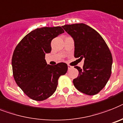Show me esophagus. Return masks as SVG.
Returning a JSON list of instances; mask_svg holds the SVG:
<instances>
[{
  "instance_id": "1",
  "label": "esophagus",
  "mask_w": 123,
  "mask_h": 123,
  "mask_svg": "<svg viewBox=\"0 0 123 123\" xmlns=\"http://www.w3.org/2000/svg\"><path fill=\"white\" fill-rule=\"evenodd\" d=\"M72 68V67H71L70 65H68V70H70V69Z\"/></svg>"
}]
</instances>
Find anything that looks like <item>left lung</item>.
Returning a JSON list of instances; mask_svg holds the SVG:
<instances>
[{
  "instance_id": "8db88e82",
  "label": "left lung",
  "mask_w": 123,
  "mask_h": 123,
  "mask_svg": "<svg viewBox=\"0 0 123 123\" xmlns=\"http://www.w3.org/2000/svg\"><path fill=\"white\" fill-rule=\"evenodd\" d=\"M62 27L74 39V56L84 58L83 68L75 67L79 74L73 80L74 86L87 95L97 94L105 87L111 74L112 57L109 48L102 36L86 24Z\"/></svg>"
}]
</instances>
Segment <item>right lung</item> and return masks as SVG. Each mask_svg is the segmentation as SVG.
<instances>
[{"mask_svg": "<svg viewBox=\"0 0 123 123\" xmlns=\"http://www.w3.org/2000/svg\"><path fill=\"white\" fill-rule=\"evenodd\" d=\"M63 32L60 26L37 28L24 36L14 49L12 58L14 80L33 100L41 101L50 97L55 92L60 77L67 72L65 63L50 65L45 60V54L51 50V40Z\"/></svg>", "mask_w": 123, "mask_h": 123, "instance_id": "obj_1", "label": "right lung"}]
</instances>
